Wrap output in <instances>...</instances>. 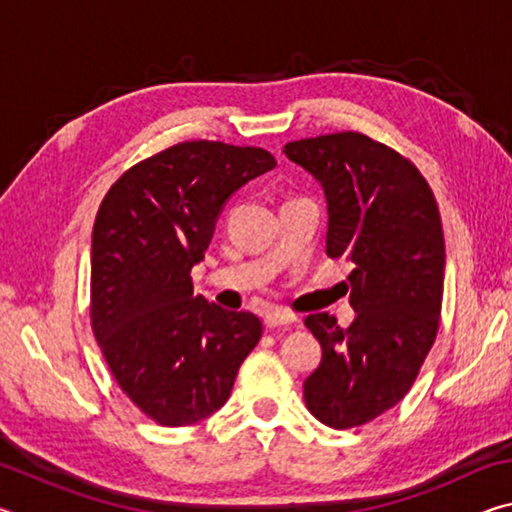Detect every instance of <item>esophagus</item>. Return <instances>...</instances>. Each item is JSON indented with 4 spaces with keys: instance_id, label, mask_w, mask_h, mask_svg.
I'll list each match as a JSON object with an SVG mask.
<instances>
[{
    "instance_id": "34e87169",
    "label": "esophagus",
    "mask_w": 512,
    "mask_h": 512,
    "mask_svg": "<svg viewBox=\"0 0 512 512\" xmlns=\"http://www.w3.org/2000/svg\"><path fill=\"white\" fill-rule=\"evenodd\" d=\"M296 314H291L287 309H271L268 314L264 316V325L268 329H275V327H289L296 323Z\"/></svg>"
}]
</instances>
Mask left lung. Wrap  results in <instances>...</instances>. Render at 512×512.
Instances as JSON below:
<instances>
[{
    "label": "left lung",
    "instance_id": "obj_1",
    "mask_svg": "<svg viewBox=\"0 0 512 512\" xmlns=\"http://www.w3.org/2000/svg\"><path fill=\"white\" fill-rule=\"evenodd\" d=\"M284 153L327 198V255L348 275L357 318L309 314L323 359L305 379V404L332 429L361 427L402 400L436 341L445 239L438 203L418 167L354 131L289 142Z\"/></svg>",
    "mask_w": 512,
    "mask_h": 512
}]
</instances>
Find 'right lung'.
<instances>
[{"label": "right lung", "instance_id": "right-lung-1", "mask_svg": "<svg viewBox=\"0 0 512 512\" xmlns=\"http://www.w3.org/2000/svg\"><path fill=\"white\" fill-rule=\"evenodd\" d=\"M275 167L257 146L180 142L121 173L92 230L90 323L121 391L162 427L228 402L262 320L194 296L223 203Z\"/></svg>", "mask_w": 512, "mask_h": 512}]
</instances>
